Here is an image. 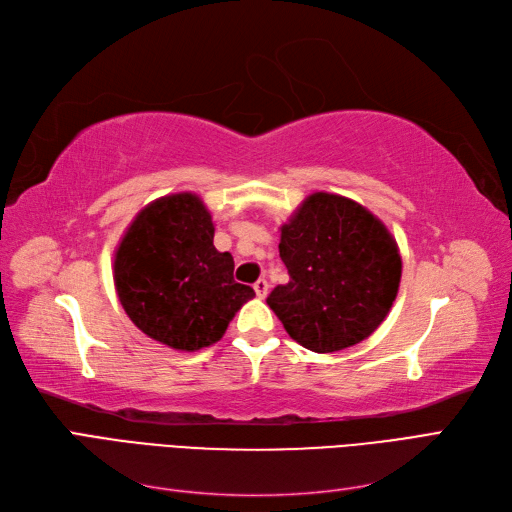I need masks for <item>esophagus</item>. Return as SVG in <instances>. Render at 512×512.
I'll return each mask as SVG.
<instances>
[{
	"mask_svg": "<svg viewBox=\"0 0 512 512\" xmlns=\"http://www.w3.org/2000/svg\"><path fill=\"white\" fill-rule=\"evenodd\" d=\"M254 290H256V294L260 299H265L267 294H269V282L267 280H258L256 284H254Z\"/></svg>",
	"mask_w": 512,
	"mask_h": 512,
	"instance_id": "obj_1",
	"label": "esophagus"
}]
</instances>
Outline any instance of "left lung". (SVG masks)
I'll return each mask as SVG.
<instances>
[{"mask_svg": "<svg viewBox=\"0 0 512 512\" xmlns=\"http://www.w3.org/2000/svg\"><path fill=\"white\" fill-rule=\"evenodd\" d=\"M280 256L290 282L269 307L303 348L327 354L374 333L391 312L401 280L393 235L354 200L314 192L282 226Z\"/></svg>", "mask_w": 512, "mask_h": 512, "instance_id": "left-lung-1", "label": "left lung"}]
</instances>
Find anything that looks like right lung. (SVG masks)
Returning <instances> with one entry per match:
<instances>
[{
  "mask_svg": "<svg viewBox=\"0 0 512 512\" xmlns=\"http://www.w3.org/2000/svg\"><path fill=\"white\" fill-rule=\"evenodd\" d=\"M213 232L203 200L192 192L170 194L136 215L115 252V288L128 318L173 350L220 342L256 294L235 282V260L215 250Z\"/></svg>",
  "mask_w": 512,
  "mask_h": 512,
  "instance_id": "obj_1",
  "label": "right lung"
}]
</instances>
